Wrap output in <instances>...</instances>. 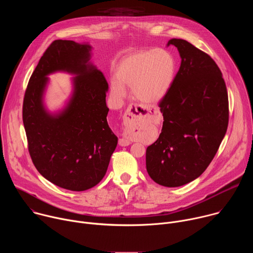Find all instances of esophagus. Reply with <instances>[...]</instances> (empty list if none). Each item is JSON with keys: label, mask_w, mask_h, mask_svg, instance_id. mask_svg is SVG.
I'll return each mask as SVG.
<instances>
[{"label": "esophagus", "mask_w": 253, "mask_h": 253, "mask_svg": "<svg viewBox=\"0 0 253 253\" xmlns=\"http://www.w3.org/2000/svg\"><path fill=\"white\" fill-rule=\"evenodd\" d=\"M149 109L144 106L131 104L128 106L127 110L124 113L123 116V122L125 125H132L140 120L147 118L149 116ZM131 144V141L126 138L125 136H122V138L119 139V145L120 146H128Z\"/></svg>", "instance_id": "obj_1"}]
</instances>
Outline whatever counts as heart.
I'll use <instances>...</instances> for the list:
<instances>
[{
  "mask_svg": "<svg viewBox=\"0 0 253 253\" xmlns=\"http://www.w3.org/2000/svg\"><path fill=\"white\" fill-rule=\"evenodd\" d=\"M176 74V61L165 50L139 51L124 58L111 81V94L115 100L126 95L125 86L131 87L134 98L144 103H156L170 90Z\"/></svg>",
  "mask_w": 253,
  "mask_h": 253,
  "instance_id": "obj_1",
  "label": "heart"
}]
</instances>
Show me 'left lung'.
I'll return each mask as SVG.
<instances>
[{"mask_svg": "<svg viewBox=\"0 0 253 253\" xmlns=\"http://www.w3.org/2000/svg\"><path fill=\"white\" fill-rule=\"evenodd\" d=\"M181 65L160 100L163 126L147 147L146 169L153 181L178 187L199 177L225 136L229 109L222 73L214 60L182 39H171Z\"/></svg>", "mask_w": 253, "mask_h": 253, "instance_id": "left-lung-1", "label": "left lung"}]
</instances>
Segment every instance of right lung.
Returning a JSON list of instances; mask_svg holds the SVG:
<instances>
[{"label":"right lung","mask_w":253,"mask_h":253,"mask_svg":"<svg viewBox=\"0 0 253 253\" xmlns=\"http://www.w3.org/2000/svg\"><path fill=\"white\" fill-rule=\"evenodd\" d=\"M91 46L56 40L47 48L29 80L23 123L31 159L47 180L72 191L97 185L106 174L118 138L108 125V83L89 63ZM75 74V93L63 113L51 116L42 105L46 75Z\"/></svg>","instance_id":"add662e5"}]
</instances>
